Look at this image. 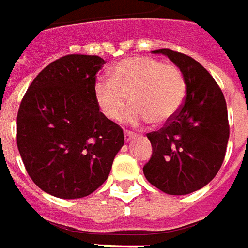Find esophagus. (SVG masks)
<instances>
[{
  "instance_id": "obj_1",
  "label": "esophagus",
  "mask_w": 248,
  "mask_h": 248,
  "mask_svg": "<svg viewBox=\"0 0 248 248\" xmlns=\"http://www.w3.org/2000/svg\"><path fill=\"white\" fill-rule=\"evenodd\" d=\"M135 137H136V135H135L133 132H131V131H125V132H124V139H125L126 142L132 141V140H133Z\"/></svg>"
}]
</instances>
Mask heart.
<instances>
[{"instance_id":"heart-1","label":"heart","mask_w":248,"mask_h":248,"mask_svg":"<svg viewBox=\"0 0 248 248\" xmlns=\"http://www.w3.org/2000/svg\"><path fill=\"white\" fill-rule=\"evenodd\" d=\"M185 93L180 68L151 57L126 58L112 67L109 79H99L93 84L99 111L111 122L120 120L129 96L133 106L125 119L132 125L149 120L169 122L181 108Z\"/></svg>"}]
</instances>
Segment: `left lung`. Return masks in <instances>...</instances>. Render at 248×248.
<instances>
[{"instance_id":"left-lung-1","label":"left lung","mask_w":248,"mask_h":248,"mask_svg":"<svg viewBox=\"0 0 248 248\" xmlns=\"http://www.w3.org/2000/svg\"><path fill=\"white\" fill-rule=\"evenodd\" d=\"M152 52L164 54L180 68L186 97L168 125L148 133L153 152L142 171L166 194L185 196L207 185L220 169L230 135L227 106L216 80L196 59L169 48Z\"/></svg>"}]
</instances>
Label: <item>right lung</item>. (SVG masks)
<instances>
[{"mask_svg":"<svg viewBox=\"0 0 248 248\" xmlns=\"http://www.w3.org/2000/svg\"><path fill=\"white\" fill-rule=\"evenodd\" d=\"M106 61L71 54L32 80L17 115V145L34 184L58 198L90 196L104 184L124 133L99 111L93 84Z\"/></svg>","mask_w":248,"mask_h":248,"instance_id":"right-lung-1","label":"right lung"}]
</instances>
